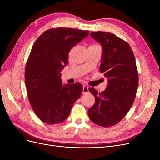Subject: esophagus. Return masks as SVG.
<instances>
[{
  "label": "esophagus",
  "instance_id": "esophagus-1",
  "mask_svg": "<svg viewBox=\"0 0 160 160\" xmlns=\"http://www.w3.org/2000/svg\"><path fill=\"white\" fill-rule=\"evenodd\" d=\"M89 93V88H88V86L84 85L83 87V94H86V93Z\"/></svg>",
  "mask_w": 160,
  "mask_h": 160
}]
</instances>
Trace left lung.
<instances>
[{"label": "left lung", "mask_w": 160, "mask_h": 160, "mask_svg": "<svg viewBox=\"0 0 160 160\" xmlns=\"http://www.w3.org/2000/svg\"><path fill=\"white\" fill-rule=\"evenodd\" d=\"M91 37L102 47L100 72L108 78L106 89L98 93L89 90L95 98L88 110L94 123L109 128L122 120L132 107L138 86V72L133 51L127 42L106 32H93Z\"/></svg>", "instance_id": "obj_1"}]
</instances>
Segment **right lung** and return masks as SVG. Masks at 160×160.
Here are the masks:
<instances>
[{"label": "right lung", "mask_w": 160, "mask_h": 160, "mask_svg": "<svg viewBox=\"0 0 160 160\" xmlns=\"http://www.w3.org/2000/svg\"><path fill=\"white\" fill-rule=\"evenodd\" d=\"M89 34L88 31L75 28H51L34 43L26 64L25 79L28 101L42 122H63L80 98L82 85H63L60 72L68 64L71 49Z\"/></svg>", "instance_id": "1"}]
</instances>
